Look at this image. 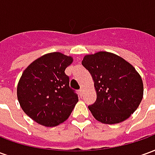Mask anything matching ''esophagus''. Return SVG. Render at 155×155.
<instances>
[{"label": "esophagus", "mask_w": 155, "mask_h": 155, "mask_svg": "<svg viewBox=\"0 0 155 155\" xmlns=\"http://www.w3.org/2000/svg\"><path fill=\"white\" fill-rule=\"evenodd\" d=\"M79 94H80V95H81V96H82V95H83V94H84V90H83L82 88H81V90L79 91Z\"/></svg>", "instance_id": "1"}]
</instances>
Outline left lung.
<instances>
[{
	"instance_id": "8db88e82",
	"label": "left lung",
	"mask_w": 155,
	"mask_h": 155,
	"mask_svg": "<svg viewBox=\"0 0 155 155\" xmlns=\"http://www.w3.org/2000/svg\"><path fill=\"white\" fill-rule=\"evenodd\" d=\"M81 63L94 81L97 99L88 108L98 121L120 123L136 110L143 98V82L129 62L101 51L85 55Z\"/></svg>"
}]
</instances>
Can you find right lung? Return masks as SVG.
Masks as SVG:
<instances>
[{
    "instance_id": "1",
    "label": "right lung",
    "mask_w": 155,
    "mask_h": 155,
    "mask_svg": "<svg viewBox=\"0 0 155 155\" xmlns=\"http://www.w3.org/2000/svg\"><path fill=\"white\" fill-rule=\"evenodd\" d=\"M73 59L60 52L42 55L25 69L17 85L23 111L44 126L53 127L67 120L78 102L64 71Z\"/></svg>"
}]
</instances>
